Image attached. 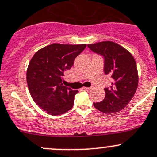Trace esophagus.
Here are the masks:
<instances>
[{"instance_id": "34e87169", "label": "esophagus", "mask_w": 157, "mask_h": 157, "mask_svg": "<svg viewBox=\"0 0 157 157\" xmlns=\"http://www.w3.org/2000/svg\"><path fill=\"white\" fill-rule=\"evenodd\" d=\"M83 90H86V91H87V92H90L92 90V88L91 87H84Z\"/></svg>"}]
</instances>
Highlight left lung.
<instances>
[{"instance_id":"obj_1","label":"left lung","mask_w":157,"mask_h":157,"mask_svg":"<svg viewBox=\"0 0 157 157\" xmlns=\"http://www.w3.org/2000/svg\"><path fill=\"white\" fill-rule=\"evenodd\" d=\"M95 53L104 57V72L111 77V85L105 88L103 101L93 103L105 113L123 110L134 96L138 83L137 65L134 57L127 49L112 41L88 44Z\"/></svg>"}]
</instances>
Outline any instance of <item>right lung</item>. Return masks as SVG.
Segmentation results:
<instances>
[{
	"mask_svg": "<svg viewBox=\"0 0 157 157\" xmlns=\"http://www.w3.org/2000/svg\"><path fill=\"white\" fill-rule=\"evenodd\" d=\"M86 44H52L39 49L27 69V83L34 101L51 115L63 114L71 109L78 90L63 86L64 72Z\"/></svg>",
	"mask_w": 157,
	"mask_h": 157,
	"instance_id": "1",
	"label": "right lung"
}]
</instances>
